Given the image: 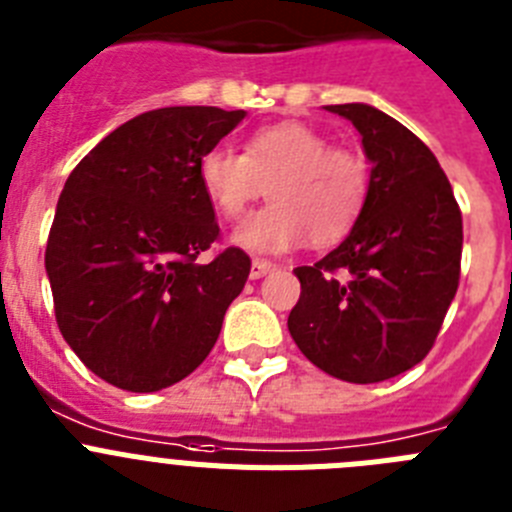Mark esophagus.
I'll list each match as a JSON object with an SVG mask.
<instances>
[{"instance_id":"34e87169","label":"esophagus","mask_w":512,"mask_h":512,"mask_svg":"<svg viewBox=\"0 0 512 512\" xmlns=\"http://www.w3.org/2000/svg\"><path fill=\"white\" fill-rule=\"evenodd\" d=\"M275 265L268 260H252V268H250V278L257 281V278H265L268 273H273Z\"/></svg>"}]
</instances>
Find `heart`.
Instances as JSON below:
<instances>
[{"mask_svg":"<svg viewBox=\"0 0 512 512\" xmlns=\"http://www.w3.org/2000/svg\"><path fill=\"white\" fill-rule=\"evenodd\" d=\"M198 182L213 211L242 219L265 193L270 206L244 221L231 242L247 252L270 255L296 244L330 247L361 219L371 193V167L363 154L342 146L317 128L283 121L255 131L244 154L216 146L198 162Z\"/></svg>","mask_w":512,"mask_h":512,"instance_id":"b5f03b06","label":"heart"}]
</instances>
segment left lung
I'll list each match as a JSON object with an SVG mask.
<instances>
[{
	"instance_id": "left-lung-1",
	"label": "left lung",
	"mask_w": 512,
	"mask_h": 512,
	"mask_svg": "<svg viewBox=\"0 0 512 512\" xmlns=\"http://www.w3.org/2000/svg\"><path fill=\"white\" fill-rule=\"evenodd\" d=\"M355 126L371 162L361 219L337 250L296 268L288 332L324 373L376 384L410 371L433 348L459 288V203L433 151L366 102L327 105Z\"/></svg>"
}]
</instances>
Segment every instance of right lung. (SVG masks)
I'll return each mask as SVG.
<instances>
[{
    "mask_svg": "<svg viewBox=\"0 0 512 512\" xmlns=\"http://www.w3.org/2000/svg\"><path fill=\"white\" fill-rule=\"evenodd\" d=\"M244 110L159 108L108 133L61 190L46 247L56 322L79 361L126 391L167 389L206 361L250 257H198L219 224L198 162Z\"/></svg>",
    "mask_w": 512,
    "mask_h": 512,
    "instance_id": "1",
    "label": "right lung"
}]
</instances>
